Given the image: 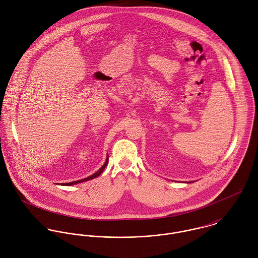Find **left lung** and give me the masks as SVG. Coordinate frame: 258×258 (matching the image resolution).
Returning a JSON list of instances; mask_svg holds the SVG:
<instances>
[{
    "mask_svg": "<svg viewBox=\"0 0 258 258\" xmlns=\"http://www.w3.org/2000/svg\"><path fill=\"white\" fill-rule=\"evenodd\" d=\"M189 183H192V182H189Z\"/></svg>",
    "mask_w": 258,
    "mask_h": 258,
    "instance_id": "1",
    "label": "left lung"
}]
</instances>
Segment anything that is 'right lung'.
<instances>
[{"mask_svg":"<svg viewBox=\"0 0 258 258\" xmlns=\"http://www.w3.org/2000/svg\"><path fill=\"white\" fill-rule=\"evenodd\" d=\"M107 164H108V155H107V158H106V160H105V163H104V165L96 172V173H94L93 175H91V176H89V177H87V178H84V179H81V180H77V181H74V182H72V183H64V184H60V185H73V184H79V183H83V182H86V181H89V180H92V179H94V178H97L103 171H104V169H105V167L107 166Z\"/></svg>","mask_w":258,"mask_h":258,"instance_id":"1","label":"right lung"}]
</instances>
